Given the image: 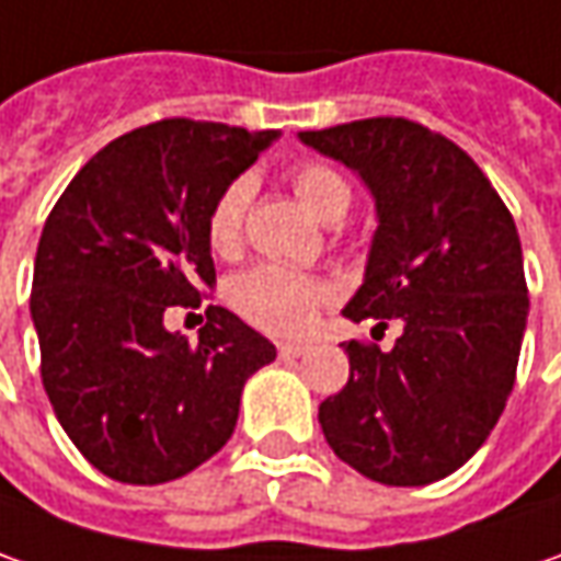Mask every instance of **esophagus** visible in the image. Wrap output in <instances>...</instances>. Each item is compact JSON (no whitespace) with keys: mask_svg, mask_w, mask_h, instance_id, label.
<instances>
[{"mask_svg":"<svg viewBox=\"0 0 561 561\" xmlns=\"http://www.w3.org/2000/svg\"><path fill=\"white\" fill-rule=\"evenodd\" d=\"M310 347L307 344H295V341H288V344H279V354L285 359H295V357H304Z\"/></svg>","mask_w":561,"mask_h":561,"instance_id":"1","label":"esophagus"}]
</instances>
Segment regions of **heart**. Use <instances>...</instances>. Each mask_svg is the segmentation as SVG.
Wrapping results in <instances>:
<instances>
[{"instance_id":"obj_1","label":"heart","mask_w":561,"mask_h":561,"mask_svg":"<svg viewBox=\"0 0 561 561\" xmlns=\"http://www.w3.org/2000/svg\"><path fill=\"white\" fill-rule=\"evenodd\" d=\"M295 192L304 207L322 222H341L351 210L354 188L347 176L329 164H304L291 176ZM251 202V180L239 176L220 192L207 214V244L217 254H236L242 244L244 214ZM232 307L251 325L270 335H300L313 319L319 307L329 300V285L317 276L288 270L279 263H257L248 273L232 279L229 288Z\"/></svg>"}]
</instances>
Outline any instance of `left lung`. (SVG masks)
I'll use <instances>...</instances> for the list:
<instances>
[{
    "label": "left lung",
    "instance_id": "8db88e82",
    "mask_svg": "<svg viewBox=\"0 0 561 561\" xmlns=\"http://www.w3.org/2000/svg\"><path fill=\"white\" fill-rule=\"evenodd\" d=\"M298 139L376 202L363 285L341 313L403 325L391 351L344 344L351 378L319 403L322 435L378 484L440 481L478 454L515 385L528 325L515 222L472 158L428 126L369 117Z\"/></svg>",
    "mask_w": 561,
    "mask_h": 561
}]
</instances>
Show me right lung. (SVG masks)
Returning a JSON list of instances; mask_svg holds the SVG:
<instances>
[{
  "label": "right lung",
  "instance_id": "obj_1",
  "mask_svg": "<svg viewBox=\"0 0 561 561\" xmlns=\"http://www.w3.org/2000/svg\"><path fill=\"white\" fill-rule=\"evenodd\" d=\"M279 129L161 121L107 142L43 226L30 319L43 385L73 447L107 478L164 484L236 432L244 381L276 359L226 307L198 344L170 332V307L214 285L207 214Z\"/></svg>",
  "mask_w": 561,
  "mask_h": 561
}]
</instances>
